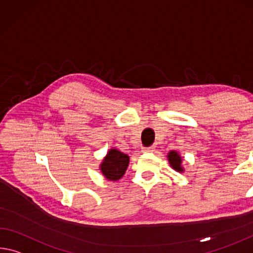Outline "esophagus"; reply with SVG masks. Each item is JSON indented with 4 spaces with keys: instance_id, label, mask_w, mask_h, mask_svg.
Masks as SVG:
<instances>
[{
    "instance_id": "1",
    "label": "esophagus",
    "mask_w": 253,
    "mask_h": 253,
    "mask_svg": "<svg viewBox=\"0 0 253 253\" xmlns=\"http://www.w3.org/2000/svg\"><path fill=\"white\" fill-rule=\"evenodd\" d=\"M154 150H155L154 146H150V147L142 148V152H144V153H152V152H154Z\"/></svg>"
}]
</instances>
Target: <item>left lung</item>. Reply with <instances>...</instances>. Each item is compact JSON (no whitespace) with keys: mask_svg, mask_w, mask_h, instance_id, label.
I'll list each match as a JSON object with an SVG mask.
<instances>
[{"mask_svg":"<svg viewBox=\"0 0 253 253\" xmlns=\"http://www.w3.org/2000/svg\"><path fill=\"white\" fill-rule=\"evenodd\" d=\"M167 158H168V161H169V164L171 166L172 169L175 170L177 172L184 171L183 167H182V159L177 151H170L169 153H168Z\"/></svg>","mask_w":253,"mask_h":253,"instance_id":"left-lung-1","label":"left lung"}]
</instances>
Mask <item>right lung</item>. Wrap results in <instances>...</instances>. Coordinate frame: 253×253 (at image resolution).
Wrapping results in <instances>:
<instances>
[{
	"label": "right lung",
	"instance_id": "add662e5",
	"mask_svg": "<svg viewBox=\"0 0 253 253\" xmlns=\"http://www.w3.org/2000/svg\"><path fill=\"white\" fill-rule=\"evenodd\" d=\"M128 164H129V156L117 148H110L99 168L107 180L118 181L125 174Z\"/></svg>",
	"mask_w": 253,
	"mask_h": 253
}]
</instances>
